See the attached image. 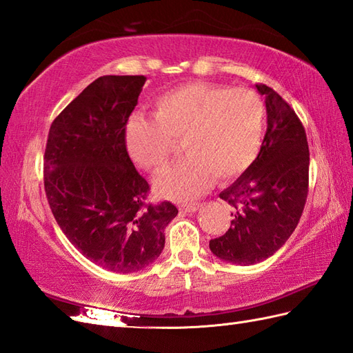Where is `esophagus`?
<instances>
[{
    "label": "esophagus",
    "mask_w": 353,
    "mask_h": 353,
    "mask_svg": "<svg viewBox=\"0 0 353 353\" xmlns=\"http://www.w3.org/2000/svg\"><path fill=\"white\" fill-rule=\"evenodd\" d=\"M201 204L200 203H183L179 205V209L182 212H188V213H195L198 209H200Z\"/></svg>",
    "instance_id": "obj_1"
}]
</instances>
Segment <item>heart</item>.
Returning a JSON list of instances; mask_svg holds the SVG:
<instances>
[{
	"mask_svg": "<svg viewBox=\"0 0 353 353\" xmlns=\"http://www.w3.org/2000/svg\"><path fill=\"white\" fill-rule=\"evenodd\" d=\"M265 104L246 88L188 83L161 95L153 119L134 116L126 126L132 159L152 173L164 170L182 141L186 157L155 180L157 191L189 200L218 180L241 174L258 157Z\"/></svg>",
	"mask_w": 353,
	"mask_h": 353,
	"instance_id": "obj_1",
	"label": "heart"
}]
</instances>
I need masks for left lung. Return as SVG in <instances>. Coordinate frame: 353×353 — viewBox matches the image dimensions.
Masks as SVG:
<instances>
[{
  "label": "left lung",
  "mask_w": 353,
  "mask_h": 353,
  "mask_svg": "<svg viewBox=\"0 0 353 353\" xmlns=\"http://www.w3.org/2000/svg\"><path fill=\"white\" fill-rule=\"evenodd\" d=\"M267 132L256 159L219 194L232 205L230 230L210 240L214 256L237 265L261 263L296 228L309 192V144L304 126L285 99L265 85Z\"/></svg>",
  "instance_id": "obj_1"
}]
</instances>
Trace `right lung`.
<instances>
[{
	"mask_svg": "<svg viewBox=\"0 0 353 353\" xmlns=\"http://www.w3.org/2000/svg\"><path fill=\"white\" fill-rule=\"evenodd\" d=\"M144 76H103L50 125L44 191L62 232L80 254L113 273L150 265L179 210L146 201L149 183L126 150V122Z\"/></svg>",
	"mask_w": 353,
	"mask_h": 353,
	"instance_id": "right-lung-1",
	"label": "right lung"
}]
</instances>
